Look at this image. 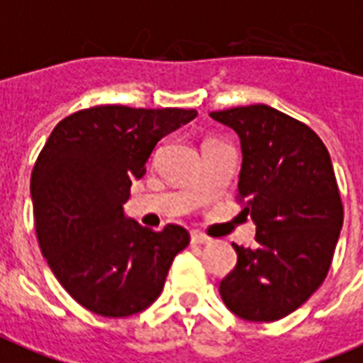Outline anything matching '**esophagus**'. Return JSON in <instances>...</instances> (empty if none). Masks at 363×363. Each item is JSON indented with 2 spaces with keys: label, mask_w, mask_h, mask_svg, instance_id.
<instances>
[{
  "label": "esophagus",
  "mask_w": 363,
  "mask_h": 363,
  "mask_svg": "<svg viewBox=\"0 0 363 363\" xmlns=\"http://www.w3.org/2000/svg\"><path fill=\"white\" fill-rule=\"evenodd\" d=\"M191 242L199 243V245H205V243H211V238L201 234V232H191Z\"/></svg>",
  "instance_id": "1"
}]
</instances>
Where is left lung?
<instances>
[{
    "instance_id": "1",
    "label": "left lung",
    "mask_w": 363,
    "mask_h": 363,
    "mask_svg": "<svg viewBox=\"0 0 363 363\" xmlns=\"http://www.w3.org/2000/svg\"><path fill=\"white\" fill-rule=\"evenodd\" d=\"M242 141L238 201L257 226L250 250L220 282L226 308L247 321H277L321 286L335 255L345 207L327 147L301 121L271 106L211 112Z\"/></svg>"
}]
</instances>
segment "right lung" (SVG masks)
I'll return each mask as SVG.
<instances>
[{
	"label": "right lung",
	"instance_id": "1",
	"mask_svg": "<svg viewBox=\"0 0 363 363\" xmlns=\"http://www.w3.org/2000/svg\"><path fill=\"white\" fill-rule=\"evenodd\" d=\"M197 116L182 108L94 106L54 127L30 176L42 255L67 294L102 317H127L160 296L189 232L123 216L131 182L164 135Z\"/></svg>",
	"mask_w": 363,
	"mask_h": 363
}]
</instances>
